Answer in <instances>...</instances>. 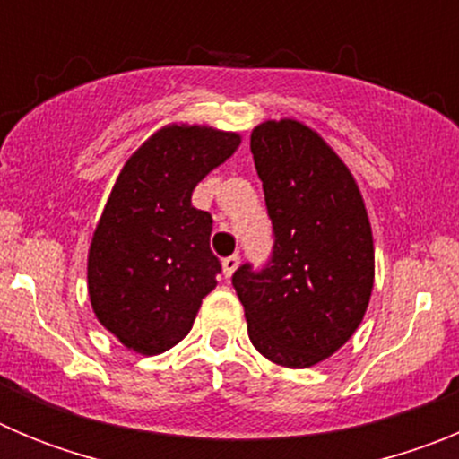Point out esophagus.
<instances>
[{
  "label": "esophagus",
  "instance_id": "1",
  "mask_svg": "<svg viewBox=\"0 0 459 459\" xmlns=\"http://www.w3.org/2000/svg\"><path fill=\"white\" fill-rule=\"evenodd\" d=\"M238 262H241L238 255H230V257L222 259V273H225V278H232L234 271L238 269Z\"/></svg>",
  "mask_w": 459,
  "mask_h": 459
}]
</instances>
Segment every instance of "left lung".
Listing matches in <instances>:
<instances>
[{
    "mask_svg": "<svg viewBox=\"0 0 459 459\" xmlns=\"http://www.w3.org/2000/svg\"><path fill=\"white\" fill-rule=\"evenodd\" d=\"M250 152L273 222L269 264L232 275L250 342L278 366H317L354 335L370 303L366 204L342 158L301 121L255 126Z\"/></svg>",
    "mask_w": 459,
    "mask_h": 459,
    "instance_id": "obj_1",
    "label": "left lung"
}]
</instances>
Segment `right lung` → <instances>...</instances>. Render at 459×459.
Wrapping results in <instances>:
<instances>
[{"instance_id": "obj_1", "label": "right lung", "mask_w": 459, "mask_h": 459, "mask_svg": "<svg viewBox=\"0 0 459 459\" xmlns=\"http://www.w3.org/2000/svg\"><path fill=\"white\" fill-rule=\"evenodd\" d=\"M238 144V133L169 124L121 168L89 246L87 282L99 322L128 350L156 356L181 342L216 287L213 221L190 197Z\"/></svg>"}]
</instances>
